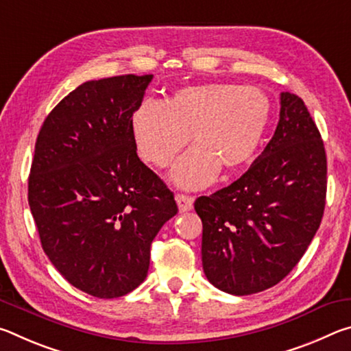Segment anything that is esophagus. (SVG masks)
I'll list each match as a JSON object with an SVG mask.
<instances>
[{"instance_id":"34e87169","label":"esophagus","mask_w":351,"mask_h":351,"mask_svg":"<svg viewBox=\"0 0 351 351\" xmlns=\"http://www.w3.org/2000/svg\"><path fill=\"white\" fill-rule=\"evenodd\" d=\"M175 199H176V203H178V209H180V212H189V210H192V207H193V197H187V195L178 193Z\"/></svg>"}]
</instances>
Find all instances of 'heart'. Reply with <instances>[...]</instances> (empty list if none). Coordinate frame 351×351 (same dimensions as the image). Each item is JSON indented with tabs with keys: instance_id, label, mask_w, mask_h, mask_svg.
<instances>
[{
	"instance_id": "obj_1",
	"label": "heart",
	"mask_w": 351,
	"mask_h": 351,
	"mask_svg": "<svg viewBox=\"0 0 351 351\" xmlns=\"http://www.w3.org/2000/svg\"><path fill=\"white\" fill-rule=\"evenodd\" d=\"M272 102L257 86L201 83L181 88L167 104L147 99L132 117L136 148L144 161L167 167L189 142L171 178L184 189H201L219 169L235 171L252 161L271 123Z\"/></svg>"
}]
</instances>
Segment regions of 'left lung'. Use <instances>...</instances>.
Listing matches in <instances>:
<instances>
[{
  "label": "left lung",
  "instance_id": "left-lung-1",
  "mask_svg": "<svg viewBox=\"0 0 351 351\" xmlns=\"http://www.w3.org/2000/svg\"><path fill=\"white\" fill-rule=\"evenodd\" d=\"M325 197L324 141L304 100L282 93L276 133L246 173L195 201L207 280L234 295L283 280L316 235Z\"/></svg>",
  "mask_w": 351,
  "mask_h": 351
}]
</instances>
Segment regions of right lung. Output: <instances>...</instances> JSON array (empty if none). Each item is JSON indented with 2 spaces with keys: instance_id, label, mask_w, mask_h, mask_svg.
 Here are the masks:
<instances>
[{
  "instance_id": "right-lung-1",
  "label": "right lung",
  "mask_w": 351,
  "mask_h": 351,
  "mask_svg": "<svg viewBox=\"0 0 351 351\" xmlns=\"http://www.w3.org/2000/svg\"><path fill=\"white\" fill-rule=\"evenodd\" d=\"M152 79L82 83L47 114L35 142L27 198L41 247L73 287L99 299L145 280L152 241L178 213L132 133Z\"/></svg>"
}]
</instances>
